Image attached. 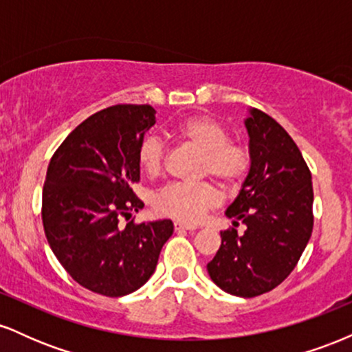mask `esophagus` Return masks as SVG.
<instances>
[{"mask_svg":"<svg viewBox=\"0 0 352 352\" xmlns=\"http://www.w3.org/2000/svg\"><path fill=\"white\" fill-rule=\"evenodd\" d=\"M173 227H175V232H184V230H195L197 228L195 225L184 223V221H175V223H173Z\"/></svg>","mask_w":352,"mask_h":352,"instance_id":"esophagus-1","label":"esophagus"}]
</instances>
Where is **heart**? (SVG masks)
I'll return each instance as SVG.
<instances>
[{"mask_svg": "<svg viewBox=\"0 0 352 352\" xmlns=\"http://www.w3.org/2000/svg\"><path fill=\"white\" fill-rule=\"evenodd\" d=\"M173 135L201 152V175H212L225 187H232L248 172L250 155L243 145L230 142L227 129L207 116H195L173 127ZM137 160L147 175L155 177L164 170L165 147L162 140L148 135L137 148ZM220 201L212 184H172L157 193L155 207L165 215L195 223L205 212Z\"/></svg>", "mask_w": 352, "mask_h": 352, "instance_id": "obj_1", "label": "heart"}]
</instances>
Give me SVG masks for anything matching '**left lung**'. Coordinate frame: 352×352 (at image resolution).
<instances>
[{
    "mask_svg": "<svg viewBox=\"0 0 352 352\" xmlns=\"http://www.w3.org/2000/svg\"><path fill=\"white\" fill-rule=\"evenodd\" d=\"M245 127L250 170L225 215L246 230L220 232L207 270L225 293L253 298L276 288L305 252L313 232V184L300 148L273 117L250 107Z\"/></svg>",
    "mask_w": 352,
    "mask_h": 352,
    "instance_id": "obj_1",
    "label": "left lung"
}]
</instances>
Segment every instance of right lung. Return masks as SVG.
Segmentation results:
<instances>
[{
  "label": "right lung",
  "instance_id": "add662e5",
  "mask_svg": "<svg viewBox=\"0 0 352 352\" xmlns=\"http://www.w3.org/2000/svg\"><path fill=\"white\" fill-rule=\"evenodd\" d=\"M153 124L148 104L104 109L64 139L47 167V243L72 280L104 296H125L145 285L173 233L170 220L119 225L120 217L144 208L131 187L140 179L137 148Z\"/></svg>",
  "mask_w": 352,
  "mask_h": 352
}]
</instances>
